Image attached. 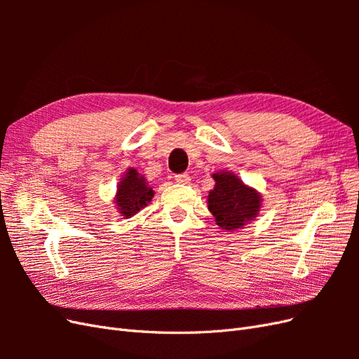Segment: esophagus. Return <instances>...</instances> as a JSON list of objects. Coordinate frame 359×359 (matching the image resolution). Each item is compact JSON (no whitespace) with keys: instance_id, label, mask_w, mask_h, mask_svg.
Returning a JSON list of instances; mask_svg holds the SVG:
<instances>
[{"instance_id":"34e87169","label":"esophagus","mask_w":359,"mask_h":359,"mask_svg":"<svg viewBox=\"0 0 359 359\" xmlns=\"http://www.w3.org/2000/svg\"><path fill=\"white\" fill-rule=\"evenodd\" d=\"M175 181L178 184H182V186H187V184H190L191 178L189 173H180V175H175Z\"/></svg>"}]
</instances>
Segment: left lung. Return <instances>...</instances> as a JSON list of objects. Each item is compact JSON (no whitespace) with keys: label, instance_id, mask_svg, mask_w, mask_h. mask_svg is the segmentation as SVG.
<instances>
[{"label":"left lung","instance_id":"1","mask_svg":"<svg viewBox=\"0 0 359 359\" xmlns=\"http://www.w3.org/2000/svg\"><path fill=\"white\" fill-rule=\"evenodd\" d=\"M214 189L208 194V210L224 231H236L259 214V191L245 186L232 172L212 173Z\"/></svg>","mask_w":359,"mask_h":359}]
</instances>
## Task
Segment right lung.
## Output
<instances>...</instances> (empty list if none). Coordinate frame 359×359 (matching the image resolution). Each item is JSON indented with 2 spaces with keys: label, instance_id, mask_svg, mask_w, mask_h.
<instances>
[{
  "label": "right lung",
  "instance_id": "add662e5",
  "mask_svg": "<svg viewBox=\"0 0 359 359\" xmlns=\"http://www.w3.org/2000/svg\"><path fill=\"white\" fill-rule=\"evenodd\" d=\"M154 196V191L148 187L145 177L139 175L136 169H127L126 175L118 184V190L115 194V203L118 211L124 219H130L135 214L151 202Z\"/></svg>",
  "mask_w": 359,
  "mask_h": 359
}]
</instances>
